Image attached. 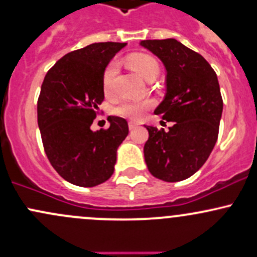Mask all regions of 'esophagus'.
<instances>
[{
    "label": "esophagus",
    "mask_w": 257,
    "mask_h": 257,
    "mask_svg": "<svg viewBox=\"0 0 257 257\" xmlns=\"http://www.w3.org/2000/svg\"><path fill=\"white\" fill-rule=\"evenodd\" d=\"M128 126H129V129H131V131H133L134 128H137V126H138V123H135V122H133V120H131V122L128 123Z\"/></svg>",
    "instance_id": "esophagus-1"
}]
</instances>
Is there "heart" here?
Listing matches in <instances>:
<instances>
[{"label": "heart", "mask_w": 257, "mask_h": 257, "mask_svg": "<svg viewBox=\"0 0 257 257\" xmlns=\"http://www.w3.org/2000/svg\"><path fill=\"white\" fill-rule=\"evenodd\" d=\"M129 66L133 68L140 77L150 81L157 77L160 72L159 62L154 56L148 53H134L128 58ZM118 73V63L115 61L109 62L103 70L102 87L106 95H111L114 89V78ZM154 106V100H129L122 98L112 106V113L128 119L139 120L145 115L146 112Z\"/></svg>", "instance_id": "1"}]
</instances>
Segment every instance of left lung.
I'll list each match as a JSON object with an SVG mask.
<instances>
[{
    "mask_svg": "<svg viewBox=\"0 0 257 257\" xmlns=\"http://www.w3.org/2000/svg\"><path fill=\"white\" fill-rule=\"evenodd\" d=\"M140 44L165 64L167 92L155 113L173 123L168 132L146 125L145 162L156 178L180 182L199 171L215 148L223 109L218 79L200 53L176 39Z\"/></svg>",
    "mask_w": 257,
    "mask_h": 257,
    "instance_id": "obj_1",
    "label": "left lung"
}]
</instances>
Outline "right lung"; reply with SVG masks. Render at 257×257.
Wrapping results in <instances>:
<instances>
[{
	"mask_svg": "<svg viewBox=\"0 0 257 257\" xmlns=\"http://www.w3.org/2000/svg\"><path fill=\"white\" fill-rule=\"evenodd\" d=\"M125 42H97L58 60L42 81L38 124L51 166L67 182L95 187L111 178L117 149L128 135V122L108 117L109 126L90 129L105 98L102 74Z\"/></svg>",
	"mask_w": 257,
	"mask_h": 257,
	"instance_id": "1",
	"label": "right lung"
}]
</instances>
